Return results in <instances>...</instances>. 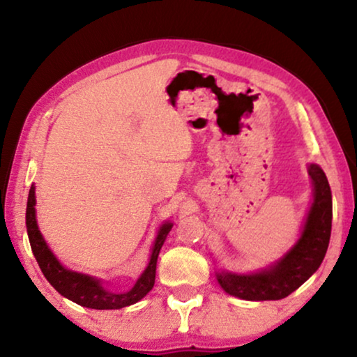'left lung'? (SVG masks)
<instances>
[{"mask_svg": "<svg viewBox=\"0 0 357 357\" xmlns=\"http://www.w3.org/2000/svg\"><path fill=\"white\" fill-rule=\"evenodd\" d=\"M312 203L297 242L270 266L255 273L216 270L219 286L243 301H280L301 287L324 261L331 234V190L320 165H307Z\"/></svg>", "mask_w": 357, "mask_h": 357, "instance_id": "obj_1", "label": "left lung"}]
</instances>
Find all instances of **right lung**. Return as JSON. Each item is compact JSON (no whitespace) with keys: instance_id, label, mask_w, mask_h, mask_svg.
I'll use <instances>...</instances> for the list:
<instances>
[{"instance_id":"obj_1","label":"right lung","mask_w":357,"mask_h":357,"mask_svg":"<svg viewBox=\"0 0 357 357\" xmlns=\"http://www.w3.org/2000/svg\"><path fill=\"white\" fill-rule=\"evenodd\" d=\"M36 203V187L32 185L31 190H29L26 209V226L29 242H31L32 253L33 257H36L38 266H40L43 276L47 278V281L50 282L63 297H66V299L76 302V304H79L82 307H87V309L115 310L136 304V302L143 299V297L153 289L159 252L164 245L165 238H167V234L174 226L172 222L165 221L162 226L159 227L158 236H155V241L153 243V248H151L148 265H146L144 271L141 273L138 280H136L135 286L126 292H114L107 289L104 286V280H100V278L68 270V268L61 265L60 260L55 257V253L50 250L45 238H43L40 229H38Z\"/></svg>"}]
</instances>
